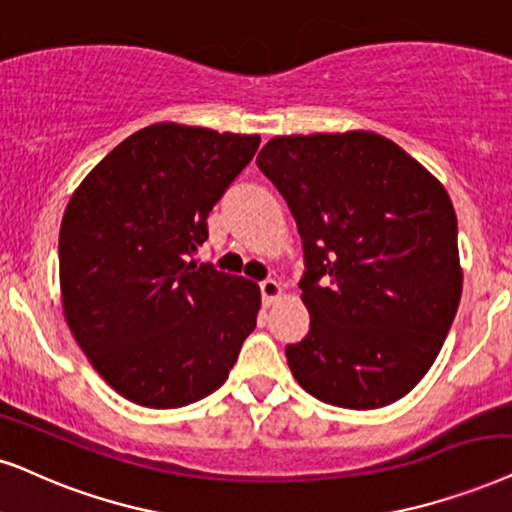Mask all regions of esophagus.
<instances>
[{
  "instance_id": "34e87169",
  "label": "esophagus",
  "mask_w": 512,
  "mask_h": 512,
  "mask_svg": "<svg viewBox=\"0 0 512 512\" xmlns=\"http://www.w3.org/2000/svg\"><path fill=\"white\" fill-rule=\"evenodd\" d=\"M282 294H284V289L277 280H263L261 282V296H263L265 305H272L277 301V298H282Z\"/></svg>"
}]
</instances>
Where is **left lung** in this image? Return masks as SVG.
Instances as JSON below:
<instances>
[{"mask_svg":"<svg viewBox=\"0 0 512 512\" xmlns=\"http://www.w3.org/2000/svg\"><path fill=\"white\" fill-rule=\"evenodd\" d=\"M256 162L303 240L310 331L287 345L298 386L343 409L400 400L433 367L461 301L444 185L371 131L277 136Z\"/></svg>","mask_w":512,"mask_h":512,"instance_id":"left-lung-1","label":"left lung"}]
</instances>
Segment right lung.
I'll return each instance as SVG.
<instances>
[{"instance_id":"obj_1","label":"right lung","mask_w":512,"mask_h":512,"mask_svg":"<svg viewBox=\"0 0 512 512\" xmlns=\"http://www.w3.org/2000/svg\"><path fill=\"white\" fill-rule=\"evenodd\" d=\"M258 136L150 124L79 183L58 237L65 322L126 400L176 409L218 390L256 327L261 289L188 261Z\"/></svg>"}]
</instances>
